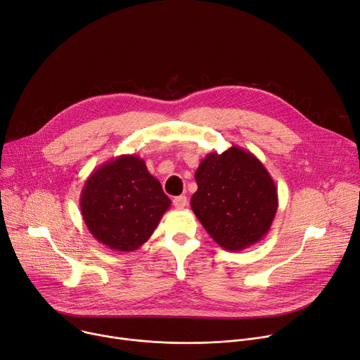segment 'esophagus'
Here are the masks:
<instances>
[{
    "label": "esophagus",
    "instance_id": "esophagus-1",
    "mask_svg": "<svg viewBox=\"0 0 360 360\" xmlns=\"http://www.w3.org/2000/svg\"><path fill=\"white\" fill-rule=\"evenodd\" d=\"M185 205H186V197H185V195H179V197H175V198H174V207H175V208L181 210V208H184Z\"/></svg>",
    "mask_w": 360,
    "mask_h": 360
}]
</instances>
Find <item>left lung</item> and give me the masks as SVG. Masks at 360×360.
I'll return each mask as SVG.
<instances>
[{"instance_id": "8db88e82", "label": "left lung", "mask_w": 360, "mask_h": 360, "mask_svg": "<svg viewBox=\"0 0 360 360\" xmlns=\"http://www.w3.org/2000/svg\"><path fill=\"white\" fill-rule=\"evenodd\" d=\"M195 181L191 208L219 246L240 252L268 234L278 189L253 153L236 145L223 153L211 152L201 160Z\"/></svg>"}]
</instances>
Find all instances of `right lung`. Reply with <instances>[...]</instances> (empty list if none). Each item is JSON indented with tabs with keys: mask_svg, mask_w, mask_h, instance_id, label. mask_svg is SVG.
<instances>
[{
	"mask_svg": "<svg viewBox=\"0 0 360 360\" xmlns=\"http://www.w3.org/2000/svg\"><path fill=\"white\" fill-rule=\"evenodd\" d=\"M81 214L89 233L114 252H133L158 227L171 200L136 155L114 158L84 184Z\"/></svg>",
	"mask_w": 360,
	"mask_h": 360,
	"instance_id": "obj_1",
	"label": "right lung"
}]
</instances>
